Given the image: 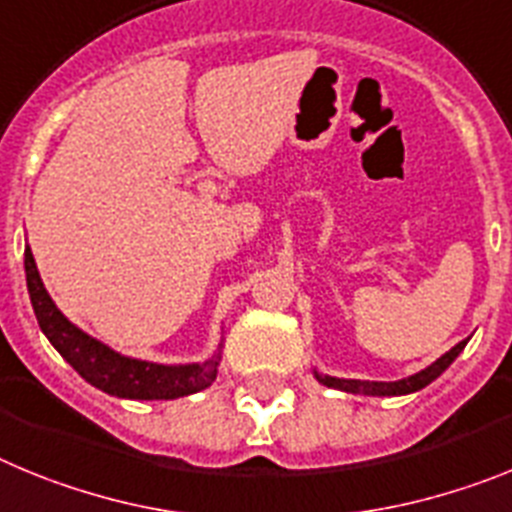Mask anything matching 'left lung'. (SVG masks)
<instances>
[{
	"label": "left lung",
	"mask_w": 512,
	"mask_h": 512,
	"mask_svg": "<svg viewBox=\"0 0 512 512\" xmlns=\"http://www.w3.org/2000/svg\"><path fill=\"white\" fill-rule=\"evenodd\" d=\"M466 340H461L459 345H453L446 355H441L438 361L430 363L428 368H422L420 373L415 376H407V379L399 381H358V379H335V376H327V373L314 371L319 384L330 386V389H340V391H350V394H366V397H402V394H412V391H420L441 376L448 366H451L456 358H459L461 350L466 348Z\"/></svg>",
	"instance_id": "1"
}]
</instances>
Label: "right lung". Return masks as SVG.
<instances>
[{
    "label": "right lung",
    "instance_id": "right-lung-1",
    "mask_svg": "<svg viewBox=\"0 0 512 512\" xmlns=\"http://www.w3.org/2000/svg\"><path fill=\"white\" fill-rule=\"evenodd\" d=\"M25 281H28L30 304H33L35 319L41 324L43 335L48 337L53 348L59 350L61 358L69 363L74 371L82 376L87 384L105 391L110 397L118 399H177L188 397L195 391H203L216 381L221 363V348L224 340L211 358L203 363H151L128 358L118 350L108 348L105 342L95 340L77 324L59 311L48 296L46 286L41 281L35 257L30 247H25Z\"/></svg>",
    "mask_w": 512,
    "mask_h": 512
}]
</instances>
